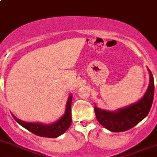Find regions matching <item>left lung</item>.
Segmentation results:
<instances>
[{"label": "left lung", "mask_w": 157, "mask_h": 157, "mask_svg": "<svg viewBox=\"0 0 157 157\" xmlns=\"http://www.w3.org/2000/svg\"><path fill=\"white\" fill-rule=\"evenodd\" d=\"M150 84L146 93L138 102L128 106L116 112L102 110L94 107L97 119L101 125L113 132H121L131 129L143 120L148 113L154 96V80L149 69Z\"/></svg>", "instance_id": "left-lung-1"}]
</instances>
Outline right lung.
I'll use <instances>...</instances> for the list:
<instances>
[{
    "mask_svg": "<svg viewBox=\"0 0 157 157\" xmlns=\"http://www.w3.org/2000/svg\"><path fill=\"white\" fill-rule=\"evenodd\" d=\"M72 95H69L66 106V112L63 116L58 121L51 125H43L39 123H30L22 122L13 116V119L22 127L26 128L32 133L38 136L46 137V138H56L63 135L69 128L72 123V112H71V103H72Z\"/></svg>",
    "mask_w": 157,
    "mask_h": 157,
    "instance_id": "add662e5",
    "label": "right lung"
}]
</instances>
